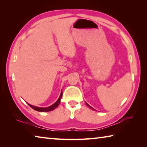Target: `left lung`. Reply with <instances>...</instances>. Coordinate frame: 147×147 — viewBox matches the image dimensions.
Masks as SVG:
<instances>
[{
	"label": "left lung",
	"instance_id": "left-lung-1",
	"mask_svg": "<svg viewBox=\"0 0 147 147\" xmlns=\"http://www.w3.org/2000/svg\"><path fill=\"white\" fill-rule=\"evenodd\" d=\"M86 105H88V107H89L90 108H91L92 109H93V110H95V109H93V108H92V107H91V106H90V105H88V104H87V103H86Z\"/></svg>",
	"mask_w": 147,
	"mask_h": 147
}]
</instances>
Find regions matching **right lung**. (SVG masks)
<instances>
[{
    "instance_id": "1",
    "label": "right lung",
    "mask_w": 147,
    "mask_h": 147,
    "mask_svg": "<svg viewBox=\"0 0 147 147\" xmlns=\"http://www.w3.org/2000/svg\"><path fill=\"white\" fill-rule=\"evenodd\" d=\"M62 92H61V95H60V96H59V97L57 100L56 101L54 104L51 105V106H49V107H36V106H34V105H32L31 104H29L28 103H27V104H28L32 109H33L34 110H35L36 111L49 112V111H52L53 110H54L55 108L57 107V106L60 104V102H61V100L62 98Z\"/></svg>"
}]
</instances>
